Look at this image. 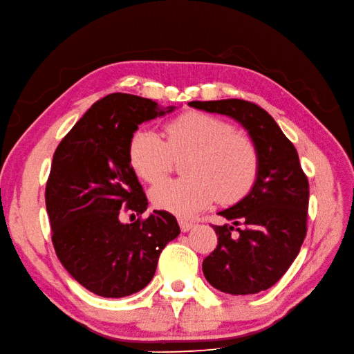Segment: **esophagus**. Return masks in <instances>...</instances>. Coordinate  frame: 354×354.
<instances>
[{"label":"esophagus","mask_w":354,"mask_h":354,"mask_svg":"<svg viewBox=\"0 0 354 354\" xmlns=\"http://www.w3.org/2000/svg\"><path fill=\"white\" fill-rule=\"evenodd\" d=\"M178 225H180V230H182L183 232H187L189 230L194 228V223L186 221V219H178Z\"/></svg>","instance_id":"1"}]
</instances>
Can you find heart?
Segmentation results:
<instances>
[{
    "instance_id": "1",
    "label": "heart",
    "mask_w": 354,
    "mask_h": 354,
    "mask_svg": "<svg viewBox=\"0 0 354 354\" xmlns=\"http://www.w3.org/2000/svg\"><path fill=\"white\" fill-rule=\"evenodd\" d=\"M167 141L150 131L138 129L129 141L127 156L135 174L156 185L165 178L174 159H182L185 178L151 189L150 198L159 210L194 216L218 196L234 203L252 187L258 172L254 141L236 132L232 124L200 111H186L168 120Z\"/></svg>"
}]
</instances>
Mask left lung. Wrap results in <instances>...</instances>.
Masks as SVG:
<instances>
[{
  "mask_svg": "<svg viewBox=\"0 0 354 354\" xmlns=\"http://www.w3.org/2000/svg\"><path fill=\"white\" fill-rule=\"evenodd\" d=\"M189 105L237 120L257 147L258 172L251 192L219 212L231 223L213 225L218 246L203 261L212 287L227 295H255L283 277L304 243L308 177L296 147L261 106L242 99L194 100Z\"/></svg>",
  "mask_w": 354,
  "mask_h": 354,
  "instance_id": "obj_1",
  "label": "left lung"
}]
</instances>
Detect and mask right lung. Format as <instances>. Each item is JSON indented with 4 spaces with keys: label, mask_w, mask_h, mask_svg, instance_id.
<instances>
[{
    "label": "right lung",
    "mask_w": 354,
    "mask_h": 354,
    "mask_svg": "<svg viewBox=\"0 0 354 354\" xmlns=\"http://www.w3.org/2000/svg\"><path fill=\"white\" fill-rule=\"evenodd\" d=\"M172 109L133 94H108L54 153L45 191L53 245L64 269L94 295L124 297L142 290L162 249L180 234L165 210L120 222L123 212L142 214L149 204L129 163V141L138 124Z\"/></svg>",
    "instance_id": "1"
}]
</instances>
